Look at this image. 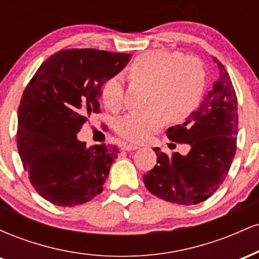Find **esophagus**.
Listing matches in <instances>:
<instances>
[{
    "label": "esophagus",
    "mask_w": 259,
    "mask_h": 259,
    "mask_svg": "<svg viewBox=\"0 0 259 259\" xmlns=\"http://www.w3.org/2000/svg\"><path fill=\"white\" fill-rule=\"evenodd\" d=\"M121 148H123L124 151H132V150H136V148H139L138 145H133V144H123L121 145Z\"/></svg>",
    "instance_id": "34e87169"
}]
</instances>
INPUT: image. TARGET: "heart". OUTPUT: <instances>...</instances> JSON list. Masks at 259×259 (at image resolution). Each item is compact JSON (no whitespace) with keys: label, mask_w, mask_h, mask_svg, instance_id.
Returning <instances> with one entry per match:
<instances>
[{"label":"heart","mask_w":259,"mask_h":259,"mask_svg":"<svg viewBox=\"0 0 259 259\" xmlns=\"http://www.w3.org/2000/svg\"><path fill=\"white\" fill-rule=\"evenodd\" d=\"M134 79L150 84L147 106L121 118L115 130L130 142H145L164 125L167 118L179 121L198 106L206 85V70L200 59L179 52L152 51L140 55L129 68ZM107 108L119 111L124 106V88L119 76H113L102 89Z\"/></svg>","instance_id":"1"}]
</instances>
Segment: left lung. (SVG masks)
<instances>
[{"label":"left lung","instance_id":"left-lung-1","mask_svg":"<svg viewBox=\"0 0 259 259\" xmlns=\"http://www.w3.org/2000/svg\"><path fill=\"white\" fill-rule=\"evenodd\" d=\"M213 61L219 76L212 89L185 123L167 130L170 141L189 145V153L167 154L153 148L157 164L144 175L148 191L164 201L184 206L206 201L222 185L233 163L239 129L236 92L224 65Z\"/></svg>","mask_w":259,"mask_h":259}]
</instances>
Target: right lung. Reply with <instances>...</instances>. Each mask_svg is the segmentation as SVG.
Returning <instances> with one entry per match:
<instances>
[{"instance_id":"add662e5","label":"right lung","mask_w":259,"mask_h":259,"mask_svg":"<svg viewBox=\"0 0 259 259\" xmlns=\"http://www.w3.org/2000/svg\"><path fill=\"white\" fill-rule=\"evenodd\" d=\"M129 53L62 50L26 85L18 108L17 145L31 185L45 200L74 207L101 194L119 148L76 139L100 113L102 86L129 63Z\"/></svg>"}]
</instances>
